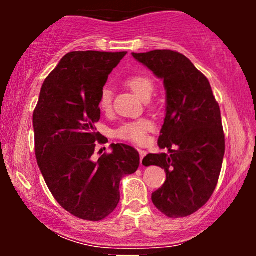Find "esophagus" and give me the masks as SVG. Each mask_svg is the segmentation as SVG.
<instances>
[{
  "label": "esophagus",
  "instance_id": "34e87169",
  "mask_svg": "<svg viewBox=\"0 0 256 256\" xmlns=\"http://www.w3.org/2000/svg\"><path fill=\"white\" fill-rule=\"evenodd\" d=\"M138 152H140V166H143L142 165V160H143V158H144L146 155V152L142 150V149H138Z\"/></svg>",
  "mask_w": 256,
  "mask_h": 256
}]
</instances>
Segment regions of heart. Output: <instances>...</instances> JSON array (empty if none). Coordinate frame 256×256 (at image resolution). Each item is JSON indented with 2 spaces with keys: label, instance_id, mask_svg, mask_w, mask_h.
Returning <instances> with one entry per match:
<instances>
[{
  "label": "heart",
  "instance_id": "heart-1",
  "mask_svg": "<svg viewBox=\"0 0 256 256\" xmlns=\"http://www.w3.org/2000/svg\"><path fill=\"white\" fill-rule=\"evenodd\" d=\"M125 84L143 101L150 98L152 94L154 92V82L148 76L144 74H134L126 78ZM98 108L102 112H110L112 108V90L110 88H104L100 92ZM152 130V122L148 119L134 120V122H124L116 128V137L128 142L142 144L146 140L148 134Z\"/></svg>",
  "mask_w": 256,
  "mask_h": 256
}]
</instances>
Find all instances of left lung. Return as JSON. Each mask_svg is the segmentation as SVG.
<instances>
[{
  "mask_svg": "<svg viewBox=\"0 0 256 256\" xmlns=\"http://www.w3.org/2000/svg\"><path fill=\"white\" fill-rule=\"evenodd\" d=\"M132 56L164 79L166 89V116L158 144L170 154L143 158L146 166L166 172V182L152 194V201L170 218H183L207 204L218 184L225 154L219 104L208 79L180 52L152 50Z\"/></svg>",
  "mask_w": 256,
  "mask_h": 256,
  "instance_id": "8db88e82",
  "label": "left lung"
}]
</instances>
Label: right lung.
I'll use <instances>...</instances> for the list:
<instances>
[{
  "label": "right lung",
  "mask_w": 256,
  "mask_h": 256,
  "mask_svg": "<svg viewBox=\"0 0 256 256\" xmlns=\"http://www.w3.org/2000/svg\"><path fill=\"white\" fill-rule=\"evenodd\" d=\"M126 52H71L46 78L34 112L37 164L58 204L79 219L100 222L120 201L122 177L140 166V154L112 144L110 154L94 161L102 136L100 92Z\"/></svg>",
  "instance_id": "add662e5"
}]
</instances>
